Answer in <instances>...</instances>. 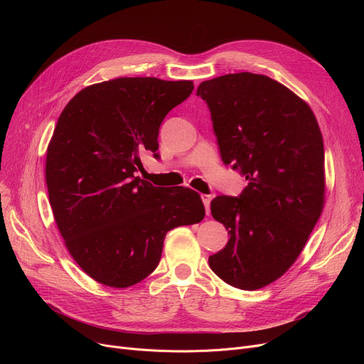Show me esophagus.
<instances>
[{"mask_svg":"<svg viewBox=\"0 0 364 364\" xmlns=\"http://www.w3.org/2000/svg\"><path fill=\"white\" fill-rule=\"evenodd\" d=\"M200 199H202V202H203V205H205V211H206V214L209 215V213H211V209H209V203H211V195H200Z\"/></svg>","mask_w":364,"mask_h":364,"instance_id":"esophagus-1","label":"esophagus"}]
</instances>
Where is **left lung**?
I'll list each match as a JSON object with an SVG mask.
<instances>
[{"label": "left lung", "instance_id": "left-lung-1", "mask_svg": "<svg viewBox=\"0 0 364 364\" xmlns=\"http://www.w3.org/2000/svg\"><path fill=\"white\" fill-rule=\"evenodd\" d=\"M196 94L211 112L223 162L247 180L237 198L211 202L230 239L209 267L235 288L255 291L288 272L321 215V132L310 106L265 75L228 73Z\"/></svg>", "mask_w": 364, "mask_h": 364}]
</instances>
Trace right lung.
Wrapping results in <instances>:
<instances>
[{"instance_id":"add662e5","label":"right lung","mask_w":364,"mask_h":364,"mask_svg":"<svg viewBox=\"0 0 364 364\" xmlns=\"http://www.w3.org/2000/svg\"><path fill=\"white\" fill-rule=\"evenodd\" d=\"M192 81L117 78L66 105L47 149L46 181L72 258L95 282L128 288L156 269L165 236L203 220L192 188L155 187L136 176L140 155L158 156L159 127Z\"/></svg>"}]
</instances>
